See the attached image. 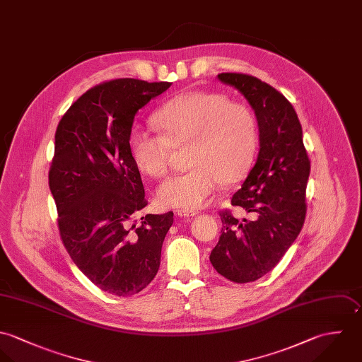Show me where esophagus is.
Masks as SVG:
<instances>
[{
  "instance_id": "1",
  "label": "esophagus",
  "mask_w": 362,
  "mask_h": 362,
  "mask_svg": "<svg viewBox=\"0 0 362 362\" xmlns=\"http://www.w3.org/2000/svg\"><path fill=\"white\" fill-rule=\"evenodd\" d=\"M176 214L179 217H194V216H197V211H193V210H176Z\"/></svg>"
}]
</instances>
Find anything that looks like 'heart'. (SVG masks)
<instances>
[{"instance_id":"b5f03b06","label":"heart","mask_w":362,"mask_h":362,"mask_svg":"<svg viewBox=\"0 0 362 362\" xmlns=\"http://www.w3.org/2000/svg\"><path fill=\"white\" fill-rule=\"evenodd\" d=\"M153 123L160 134L134 130L129 136L130 156L145 175L165 176L172 148L189 144L192 169L169 177L158 189V199L166 207L204 206L222 179H240L253 160L257 145L253 115L217 92H185L163 105Z\"/></svg>"}]
</instances>
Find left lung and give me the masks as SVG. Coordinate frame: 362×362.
Listing matches in <instances>:
<instances>
[{
    "mask_svg": "<svg viewBox=\"0 0 362 362\" xmlns=\"http://www.w3.org/2000/svg\"><path fill=\"white\" fill-rule=\"evenodd\" d=\"M252 106L259 127V153L232 206L253 219L222 211L221 236L210 262L233 283H250L272 272L299 235L310 162L295 109L277 89L246 74H218Z\"/></svg>",
    "mask_w": 362,
    "mask_h": 362,
    "instance_id": "8db88e82",
    "label": "left lung"
}]
</instances>
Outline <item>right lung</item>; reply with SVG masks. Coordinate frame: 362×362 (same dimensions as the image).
I'll return each mask as SVG.
<instances>
[{
	"label": "right lung",
	"instance_id": "1",
	"mask_svg": "<svg viewBox=\"0 0 362 362\" xmlns=\"http://www.w3.org/2000/svg\"><path fill=\"white\" fill-rule=\"evenodd\" d=\"M170 82L120 78L86 90L57 126L49 186L75 266L99 288L139 293L160 264L173 213L146 214L141 175L129 152L134 116Z\"/></svg>",
	"mask_w": 362,
	"mask_h": 362
}]
</instances>
